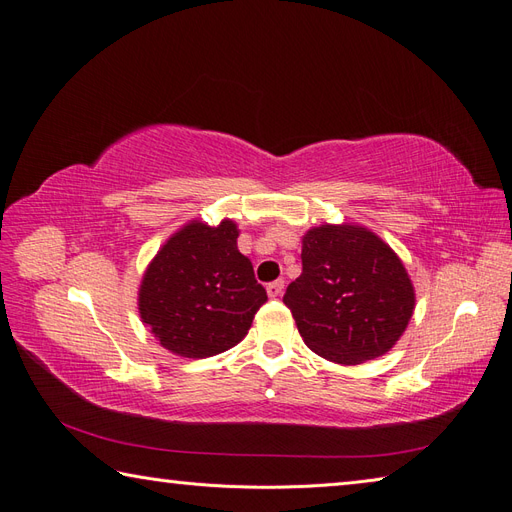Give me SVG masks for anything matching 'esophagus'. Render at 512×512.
Masks as SVG:
<instances>
[{"instance_id":"1","label":"esophagus","mask_w":512,"mask_h":512,"mask_svg":"<svg viewBox=\"0 0 512 512\" xmlns=\"http://www.w3.org/2000/svg\"><path fill=\"white\" fill-rule=\"evenodd\" d=\"M282 292H284V280H275V282L267 284V294L271 299H277Z\"/></svg>"}]
</instances>
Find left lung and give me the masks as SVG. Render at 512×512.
Here are the masks:
<instances>
[{"instance_id":"left-lung-1","label":"left lung","mask_w":512,"mask_h":512,"mask_svg":"<svg viewBox=\"0 0 512 512\" xmlns=\"http://www.w3.org/2000/svg\"><path fill=\"white\" fill-rule=\"evenodd\" d=\"M303 271L284 294L309 350L339 365L389 352L414 312V286L397 254L363 226L305 232Z\"/></svg>"}]
</instances>
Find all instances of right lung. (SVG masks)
Listing matches in <instances>:
<instances>
[{
  "label": "right lung",
  "instance_id": "add662e5",
  "mask_svg": "<svg viewBox=\"0 0 512 512\" xmlns=\"http://www.w3.org/2000/svg\"><path fill=\"white\" fill-rule=\"evenodd\" d=\"M237 224L190 222L147 267L138 312L158 342L179 356L205 359L237 346L267 301L250 258L237 250Z\"/></svg>",
  "mask_w": 512,
  "mask_h": 512
}]
</instances>
